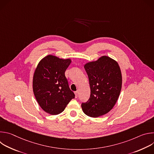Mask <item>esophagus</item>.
Instances as JSON below:
<instances>
[{
	"label": "esophagus",
	"mask_w": 154,
	"mask_h": 154,
	"mask_svg": "<svg viewBox=\"0 0 154 154\" xmlns=\"http://www.w3.org/2000/svg\"><path fill=\"white\" fill-rule=\"evenodd\" d=\"M74 93H75V97L77 98V97H78V92H77V91H75Z\"/></svg>",
	"instance_id": "1"
}]
</instances>
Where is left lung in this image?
Masks as SVG:
<instances>
[{
	"label": "left lung",
	"instance_id": "obj_1",
	"mask_svg": "<svg viewBox=\"0 0 154 154\" xmlns=\"http://www.w3.org/2000/svg\"><path fill=\"white\" fill-rule=\"evenodd\" d=\"M84 68L91 94L81 106L85 115L97 118L108 113L118 100L122 86L121 69L116 61L106 56L86 63Z\"/></svg>",
	"mask_w": 154,
	"mask_h": 154
}]
</instances>
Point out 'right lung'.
Returning <instances> with one entry per match:
<instances>
[{"mask_svg": "<svg viewBox=\"0 0 154 154\" xmlns=\"http://www.w3.org/2000/svg\"><path fill=\"white\" fill-rule=\"evenodd\" d=\"M71 61L53 55L42 59L35 69L33 90L44 111L52 115L61 113L75 94L69 86L65 71Z\"/></svg>", "mask_w": 154, "mask_h": 154, "instance_id": "right-lung-1", "label": "right lung"}]
</instances>
